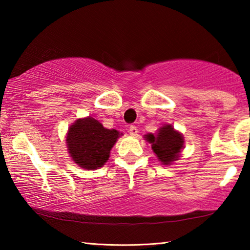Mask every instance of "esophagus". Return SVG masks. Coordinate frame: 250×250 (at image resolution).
Masks as SVG:
<instances>
[{
	"mask_svg": "<svg viewBox=\"0 0 250 250\" xmlns=\"http://www.w3.org/2000/svg\"><path fill=\"white\" fill-rule=\"evenodd\" d=\"M138 129H137V126L135 125H130L129 126V133H130V135H132V137H135V135H138Z\"/></svg>",
	"mask_w": 250,
	"mask_h": 250,
	"instance_id": "34e87169",
	"label": "esophagus"
}]
</instances>
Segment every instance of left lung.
<instances>
[{
    "instance_id": "8db88e82",
    "label": "left lung",
    "mask_w": 250,
    "mask_h": 250,
    "mask_svg": "<svg viewBox=\"0 0 250 250\" xmlns=\"http://www.w3.org/2000/svg\"><path fill=\"white\" fill-rule=\"evenodd\" d=\"M146 140L152 145V150L164 166H171L180 158V153L184 146V138L172 125L161 126L158 133H147Z\"/></svg>"
}]
</instances>
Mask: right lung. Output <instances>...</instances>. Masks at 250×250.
<instances>
[{
    "instance_id": "obj_1",
    "label": "right lung",
    "mask_w": 250,
    "mask_h": 250,
    "mask_svg": "<svg viewBox=\"0 0 250 250\" xmlns=\"http://www.w3.org/2000/svg\"><path fill=\"white\" fill-rule=\"evenodd\" d=\"M119 137V131L105 129L92 117L83 118L69 126L66 137L67 149L70 158L80 167L97 170L107 162L110 150Z\"/></svg>"
}]
</instances>
